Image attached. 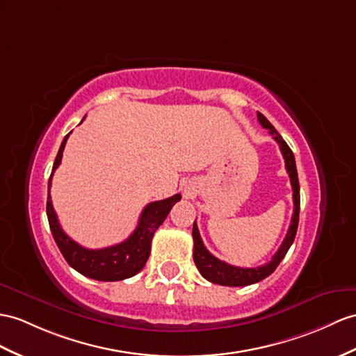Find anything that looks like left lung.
Returning <instances> with one entry per match:
<instances>
[{
	"label": "left lung",
	"instance_id": "1",
	"mask_svg": "<svg viewBox=\"0 0 356 356\" xmlns=\"http://www.w3.org/2000/svg\"><path fill=\"white\" fill-rule=\"evenodd\" d=\"M259 124L263 128L268 129V133L273 136V138L280 145V149L282 152V157L285 160V169L289 172L290 183L293 187V202H294V210L291 216V223L287 231V236H285L282 245L280 246L278 252L273 255V258L264 266L259 267H236L231 266L225 261H220L219 258H216L208 252V249L204 246L201 234H199L196 220L193 223V261L197 267L199 273H201L207 281L219 285H228V287H245V285H250L263 281L267 278L268 275L275 272V268L280 266L285 254L289 252L290 246L293 245L294 237H296L298 232V225H299V208H300V190H299V178H298V170H296V161H294V155L290 149V146L285 143L284 138L276 131L275 127L268 122V120L261 115V113H257Z\"/></svg>",
	"mask_w": 356,
	"mask_h": 356
}]
</instances>
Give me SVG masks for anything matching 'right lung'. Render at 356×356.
I'll return each instance as SVG.
<instances>
[{
	"instance_id": "1",
	"label": "right lung",
	"mask_w": 356,
	"mask_h": 356,
	"mask_svg": "<svg viewBox=\"0 0 356 356\" xmlns=\"http://www.w3.org/2000/svg\"><path fill=\"white\" fill-rule=\"evenodd\" d=\"M69 134L65 136L62 145H60L53 172H51L48 181L47 216L53 237L67 264L75 268L76 272L88 276V278L97 281H122L131 278V276L140 272L146 261H148L154 234L164 222V219L168 218L172 207L179 201L181 195H173L168 199H163V201H155L146 205L136 229L122 243L104 249H86L80 246L76 241L66 236V232L60 227L49 195L51 179H53V173L58 168L60 161H62L63 149Z\"/></svg>"
}]
</instances>
